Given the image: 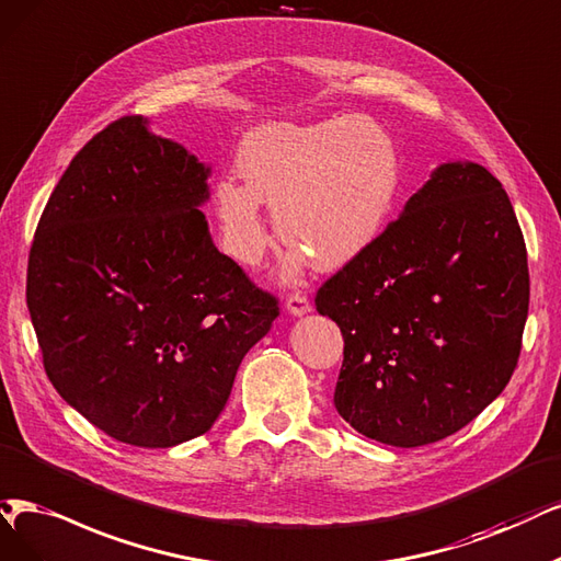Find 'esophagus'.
Here are the masks:
<instances>
[{"label":"esophagus","instance_id":"esophagus-1","mask_svg":"<svg viewBox=\"0 0 561 561\" xmlns=\"http://www.w3.org/2000/svg\"><path fill=\"white\" fill-rule=\"evenodd\" d=\"M286 309L296 317H302L309 312V309H312V302H309V298L302 291H294L286 298Z\"/></svg>","mask_w":561,"mask_h":561}]
</instances>
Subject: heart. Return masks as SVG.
Instances as JSON below:
<instances>
[{
	"instance_id": "1",
	"label": "heart",
	"mask_w": 561,
	"mask_h": 561,
	"mask_svg": "<svg viewBox=\"0 0 561 561\" xmlns=\"http://www.w3.org/2000/svg\"><path fill=\"white\" fill-rule=\"evenodd\" d=\"M238 173L215 190L226 254L259 265L270 231L261 203L273 207L279 238L317 267L354 261L379 238L400 192V157L390 134L369 117L275 122L242 140Z\"/></svg>"
}]
</instances>
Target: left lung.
Here are the masks:
<instances>
[{
	"mask_svg": "<svg viewBox=\"0 0 561 561\" xmlns=\"http://www.w3.org/2000/svg\"><path fill=\"white\" fill-rule=\"evenodd\" d=\"M314 305L342 330L333 400L351 427L400 448L462 430L506 388L529 309L502 182L479 163L439 165Z\"/></svg>",
	"mask_w": 561,
	"mask_h": 561,
	"instance_id": "1",
	"label": "left lung"
}]
</instances>
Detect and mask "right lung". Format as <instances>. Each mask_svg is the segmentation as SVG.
Masks as SVG:
<instances>
[{
    "label": "right lung",
    "mask_w": 561,
    "mask_h": 561,
    "mask_svg": "<svg viewBox=\"0 0 561 561\" xmlns=\"http://www.w3.org/2000/svg\"><path fill=\"white\" fill-rule=\"evenodd\" d=\"M207 171L124 115L59 178L27 263L55 390L108 437L171 448L215 425L279 300L213 244Z\"/></svg>",
    "instance_id": "add662e5"
}]
</instances>
